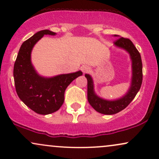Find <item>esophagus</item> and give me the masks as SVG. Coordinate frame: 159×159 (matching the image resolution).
<instances>
[{
	"label": "esophagus",
	"mask_w": 159,
	"mask_h": 159,
	"mask_svg": "<svg viewBox=\"0 0 159 159\" xmlns=\"http://www.w3.org/2000/svg\"><path fill=\"white\" fill-rule=\"evenodd\" d=\"M90 67H88L87 66H83L81 67V71L84 72V73H87V72H88L89 71H90Z\"/></svg>",
	"instance_id": "1"
}]
</instances>
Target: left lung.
Instances as JSON below:
<instances>
[{
  "mask_svg": "<svg viewBox=\"0 0 159 159\" xmlns=\"http://www.w3.org/2000/svg\"><path fill=\"white\" fill-rule=\"evenodd\" d=\"M114 36H120L114 35ZM114 45L126 51L132 61V79L126 93L121 98L115 100H107L99 97L94 91L92 77L89 74H85V77L87 79V99L89 103L97 112L107 115L115 114L125 109L135 97L141 87L143 80L141 57L132 42L129 39L120 37L114 42Z\"/></svg>",
  "mask_w": 159,
  "mask_h": 159,
  "instance_id": "left-lung-1",
  "label": "left lung"
}]
</instances>
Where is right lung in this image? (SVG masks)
Listing matches in <instances>:
<instances>
[{
  "mask_svg": "<svg viewBox=\"0 0 159 159\" xmlns=\"http://www.w3.org/2000/svg\"><path fill=\"white\" fill-rule=\"evenodd\" d=\"M44 35H56L49 30L36 33L25 41L19 49L13 69L16 90L20 99L39 114L58 111L64 102V93L71 82L82 75L81 71L47 78L37 73L31 63L34 46Z\"/></svg>",
  "mask_w": 159,
  "mask_h": 159,
  "instance_id": "obj_1",
  "label": "right lung"
}]
</instances>
